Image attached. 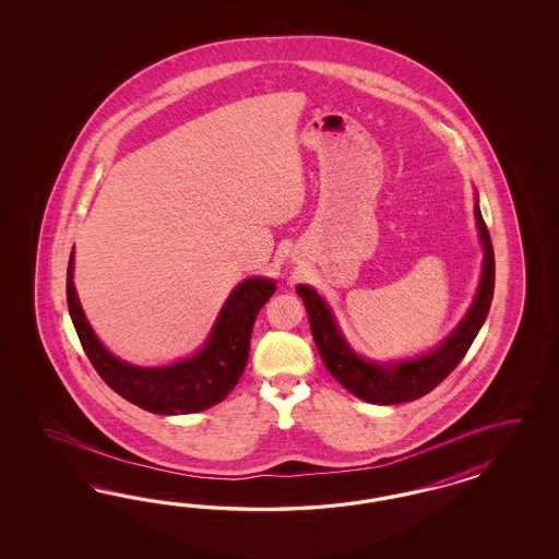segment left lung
Masks as SVG:
<instances>
[{
  "label": "left lung",
  "mask_w": 559,
  "mask_h": 559,
  "mask_svg": "<svg viewBox=\"0 0 559 559\" xmlns=\"http://www.w3.org/2000/svg\"><path fill=\"white\" fill-rule=\"evenodd\" d=\"M475 225L479 231V241L484 248V264L481 276L475 293L474 304L467 309L465 318L459 322L457 328L426 355L404 358V360H390V362H374L365 356L358 355L340 332L338 322L325 304L322 295L316 288L307 285H297L295 290L304 299L307 318L311 325V334L316 346L320 350L325 369L338 381L344 390L350 391L356 397L379 404H404L414 402L435 390L449 372L457 367L467 355L477 332L488 318L491 295H493V250H491L490 234L481 217L477 194H475Z\"/></svg>",
  "instance_id": "1"
}]
</instances>
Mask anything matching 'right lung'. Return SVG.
Segmentation results:
<instances>
[{
	"mask_svg": "<svg viewBox=\"0 0 559 559\" xmlns=\"http://www.w3.org/2000/svg\"><path fill=\"white\" fill-rule=\"evenodd\" d=\"M274 290L272 278H246L229 293L199 353L166 367H136L108 353L94 334L73 285V252L69 255V316L90 362L120 397L162 416L194 414L227 397L248 365L255 316Z\"/></svg>",
	"mask_w": 559,
	"mask_h": 559,
	"instance_id": "1",
	"label": "right lung"
}]
</instances>
